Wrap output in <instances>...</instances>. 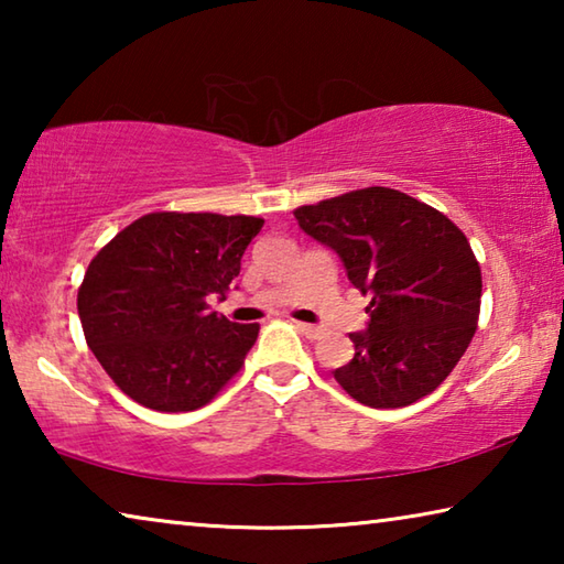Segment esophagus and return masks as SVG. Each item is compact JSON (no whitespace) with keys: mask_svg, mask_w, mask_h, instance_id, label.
<instances>
[{"mask_svg":"<svg viewBox=\"0 0 564 564\" xmlns=\"http://www.w3.org/2000/svg\"><path fill=\"white\" fill-rule=\"evenodd\" d=\"M295 328H299L305 338H321V328L318 326H311V323L295 321Z\"/></svg>","mask_w":564,"mask_h":564,"instance_id":"34e87169","label":"esophagus"}]
</instances>
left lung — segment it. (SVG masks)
I'll return each instance as SVG.
<instances>
[{"label": "left lung", "mask_w": 564, "mask_h": 564, "mask_svg": "<svg viewBox=\"0 0 564 564\" xmlns=\"http://www.w3.org/2000/svg\"><path fill=\"white\" fill-rule=\"evenodd\" d=\"M299 226L330 246L350 283L370 293L356 356L333 370L350 398L403 408L431 395L470 346L482 275L451 218L403 191L368 186L299 206Z\"/></svg>", "instance_id": "left-lung-1"}]
</instances>
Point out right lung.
Returning <instances> with one entry per match:
<instances>
[{
    "label": "right lung",
    "mask_w": 564,
    "mask_h": 564,
    "mask_svg": "<svg viewBox=\"0 0 564 564\" xmlns=\"http://www.w3.org/2000/svg\"><path fill=\"white\" fill-rule=\"evenodd\" d=\"M259 216L154 212L94 256L76 295L94 356L139 405L188 413L243 368L259 323L238 326L208 311L231 291Z\"/></svg>",
    "instance_id": "1"
}]
</instances>
